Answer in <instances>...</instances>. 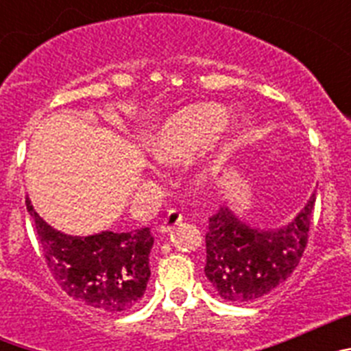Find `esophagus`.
<instances>
[{
    "label": "esophagus",
    "instance_id": "esophagus-1",
    "mask_svg": "<svg viewBox=\"0 0 351 351\" xmlns=\"http://www.w3.org/2000/svg\"><path fill=\"white\" fill-rule=\"evenodd\" d=\"M182 221V214L179 213V210H169L165 216V219H163V223H161L160 226V232L161 234H167V232H170L176 225H179V223Z\"/></svg>",
    "mask_w": 351,
    "mask_h": 351
}]
</instances>
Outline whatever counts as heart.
Instances as JSON below:
<instances>
[{
  "instance_id": "1",
  "label": "heart",
  "mask_w": 351,
  "mask_h": 351,
  "mask_svg": "<svg viewBox=\"0 0 351 351\" xmlns=\"http://www.w3.org/2000/svg\"><path fill=\"white\" fill-rule=\"evenodd\" d=\"M226 123L225 108L216 104L184 107L161 123L149 142V153L160 163H179L209 145Z\"/></svg>"
}]
</instances>
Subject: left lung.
Listing matches in <instances>:
<instances>
[{
    "label": "left lung",
    "instance_id": "1",
    "mask_svg": "<svg viewBox=\"0 0 351 351\" xmlns=\"http://www.w3.org/2000/svg\"><path fill=\"white\" fill-rule=\"evenodd\" d=\"M315 193L295 218L276 228H258L218 206L206 234V276L226 302H253L287 281L308 243Z\"/></svg>",
    "mask_w": 351,
    "mask_h": 351
}]
</instances>
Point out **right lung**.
Returning <instances> with one entry per match:
<instances>
[{"label": "right lung", "mask_w": 351, "mask_h": 351, "mask_svg": "<svg viewBox=\"0 0 351 351\" xmlns=\"http://www.w3.org/2000/svg\"><path fill=\"white\" fill-rule=\"evenodd\" d=\"M26 207L47 267L68 295L110 313L128 311L141 302L151 278L149 253L154 239L149 228L68 235L49 225L29 198Z\"/></svg>", "instance_id": "obj_1"}]
</instances>
